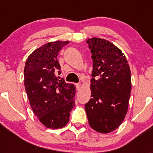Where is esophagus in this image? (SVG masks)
Listing matches in <instances>:
<instances>
[{
  "instance_id": "obj_1",
  "label": "esophagus",
  "mask_w": 153,
  "mask_h": 153,
  "mask_svg": "<svg viewBox=\"0 0 153 153\" xmlns=\"http://www.w3.org/2000/svg\"><path fill=\"white\" fill-rule=\"evenodd\" d=\"M75 85H76V88L78 90H80V88H81V83L80 82H78V83H76L75 84Z\"/></svg>"
}]
</instances>
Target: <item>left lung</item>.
Masks as SVG:
<instances>
[{
	"label": "left lung",
	"instance_id": "left-lung-1",
	"mask_svg": "<svg viewBox=\"0 0 153 153\" xmlns=\"http://www.w3.org/2000/svg\"><path fill=\"white\" fill-rule=\"evenodd\" d=\"M86 42L92 53L93 78L91 99L85 109L91 127L106 134L117 129L127 113L130 68L122 50L108 40L94 37Z\"/></svg>",
	"mask_w": 153,
	"mask_h": 153
}]
</instances>
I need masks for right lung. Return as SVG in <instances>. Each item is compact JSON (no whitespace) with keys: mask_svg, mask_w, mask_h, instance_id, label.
<instances>
[{"mask_svg":"<svg viewBox=\"0 0 153 153\" xmlns=\"http://www.w3.org/2000/svg\"><path fill=\"white\" fill-rule=\"evenodd\" d=\"M68 43L45 44L30 54L24 67V85L31 109L39 122L50 129L64 127L75 106V86L57 77L60 74L57 55Z\"/></svg>","mask_w":153,"mask_h":153,"instance_id":"add662e5","label":"right lung"}]
</instances>
